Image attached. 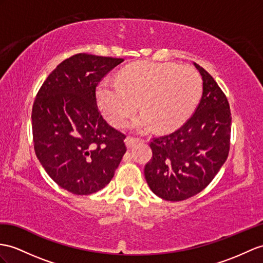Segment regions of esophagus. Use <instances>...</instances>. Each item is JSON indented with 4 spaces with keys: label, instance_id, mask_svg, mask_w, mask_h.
<instances>
[{
    "label": "esophagus",
    "instance_id": "esophagus-1",
    "mask_svg": "<svg viewBox=\"0 0 263 263\" xmlns=\"http://www.w3.org/2000/svg\"><path fill=\"white\" fill-rule=\"evenodd\" d=\"M139 142H142V139H140V138H136V137H133V136H128V137L125 139V143H126L128 148H130V147H132L133 145H135V144H137V143H139Z\"/></svg>",
    "mask_w": 263,
    "mask_h": 263
}]
</instances>
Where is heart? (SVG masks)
<instances>
[{"label":"heart","instance_id":"b5f03b06","mask_svg":"<svg viewBox=\"0 0 263 263\" xmlns=\"http://www.w3.org/2000/svg\"><path fill=\"white\" fill-rule=\"evenodd\" d=\"M202 93V81L193 68L176 63L137 62L125 67L118 82L102 81L97 90L99 106L108 121L123 126L136 111L143 114L133 126L147 130L152 123L161 130L183 124Z\"/></svg>","mask_w":263,"mask_h":263}]
</instances>
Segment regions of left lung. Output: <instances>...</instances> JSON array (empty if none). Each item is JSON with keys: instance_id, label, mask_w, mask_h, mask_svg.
<instances>
[{"instance_id": "obj_1", "label": "left lung", "mask_w": 263, "mask_h": 263, "mask_svg": "<svg viewBox=\"0 0 263 263\" xmlns=\"http://www.w3.org/2000/svg\"><path fill=\"white\" fill-rule=\"evenodd\" d=\"M194 66L203 79L202 98L177 130L152 138L153 157L144 168L151 190L166 201H183L200 193L230 151L232 117L227 96L206 70Z\"/></svg>"}]
</instances>
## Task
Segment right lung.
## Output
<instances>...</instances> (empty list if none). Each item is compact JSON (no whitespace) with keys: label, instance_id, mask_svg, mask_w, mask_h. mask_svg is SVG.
I'll return each instance as SVG.
<instances>
[{"label":"right lung","instance_id":"add662e5","mask_svg":"<svg viewBox=\"0 0 263 263\" xmlns=\"http://www.w3.org/2000/svg\"><path fill=\"white\" fill-rule=\"evenodd\" d=\"M123 58L78 53L42 83L32 108L35 155L60 187L76 195L104 189L127 148L126 135L102 117L97 86Z\"/></svg>","mask_w":263,"mask_h":263}]
</instances>
